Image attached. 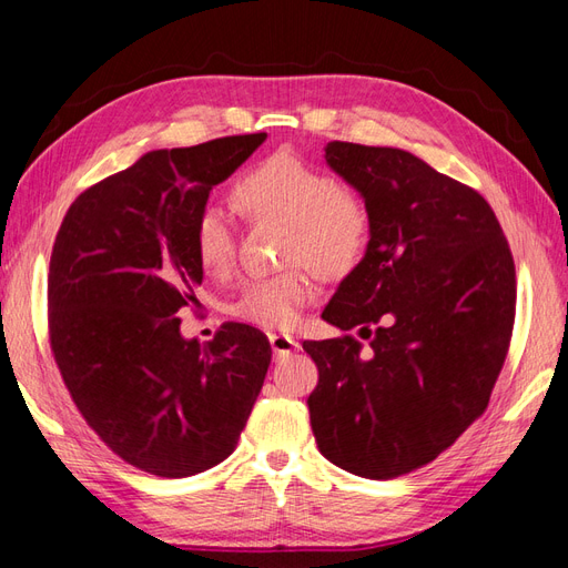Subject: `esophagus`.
Here are the masks:
<instances>
[{
  "label": "esophagus",
  "instance_id": "1",
  "mask_svg": "<svg viewBox=\"0 0 568 568\" xmlns=\"http://www.w3.org/2000/svg\"><path fill=\"white\" fill-rule=\"evenodd\" d=\"M270 346H272L274 357H286L301 348L298 341L288 334H270Z\"/></svg>",
  "mask_w": 568,
  "mask_h": 568
}]
</instances>
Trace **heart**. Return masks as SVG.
Instances as JSON below:
<instances>
[{
    "label": "heart",
    "instance_id": "heart-1",
    "mask_svg": "<svg viewBox=\"0 0 568 568\" xmlns=\"http://www.w3.org/2000/svg\"><path fill=\"white\" fill-rule=\"evenodd\" d=\"M236 209L251 220L286 225L284 263L307 265L322 280L346 277L363 261L372 215L353 186L294 153H274L251 168L232 189ZM194 251L209 274L227 272L234 261V230L220 209H203L194 222ZM315 277L291 267L244 284L234 313L265 329H291L303 305L315 298Z\"/></svg>",
    "mask_w": 568,
    "mask_h": 568
}]
</instances>
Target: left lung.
Returning a JSON list of instances; mask_svg holds the SVG:
<instances>
[{"mask_svg": "<svg viewBox=\"0 0 568 568\" xmlns=\"http://www.w3.org/2000/svg\"><path fill=\"white\" fill-rule=\"evenodd\" d=\"M326 165L365 199L372 234L322 320L353 336L305 341L320 453L365 478L436 459L488 407L509 351L517 272L488 201L409 151L329 142Z\"/></svg>", "mask_w": 568, "mask_h": 568, "instance_id": "1", "label": "left lung"}]
</instances>
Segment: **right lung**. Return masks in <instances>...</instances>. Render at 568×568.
<instances>
[{
	"mask_svg": "<svg viewBox=\"0 0 568 568\" xmlns=\"http://www.w3.org/2000/svg\"><path fill=\"white\" fill-rule=\"evenodd\" d=\"M265 132L149 151L68 209L49 261L51 353L84 422L132 467L184 478L227 459L272 359L267 336L227 322L180 334L203 267L194 222L211 189Z\"/></svg>",
	"mask_w": 568,
	"mask_h": 568,
	"instance_id": "right-lung-1",
	"label": "right lung"
}]
</instances>
